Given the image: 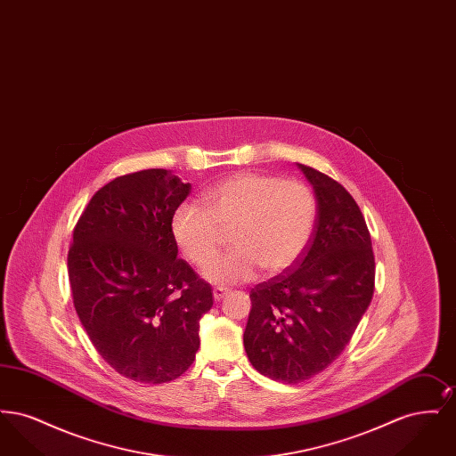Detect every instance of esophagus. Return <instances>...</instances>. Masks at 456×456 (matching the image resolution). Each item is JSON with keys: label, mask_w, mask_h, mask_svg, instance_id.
<instances>
[{"label": "esophagus", "mask_w": 456, "mask_h": 456, "mask_svg": "<svg viewBox=\"0 0 456 456\" xmlns=\"http://www.w3.org/2000/svg\"><path fill=\"white\" fill-rule=\"evenodd\" d=\"M227 294H229V292H227L225 289H222V287H216V289H214V299H216V301H222Z\"/></svg>", "instance_id": "esophagus-1"}]
</instances>
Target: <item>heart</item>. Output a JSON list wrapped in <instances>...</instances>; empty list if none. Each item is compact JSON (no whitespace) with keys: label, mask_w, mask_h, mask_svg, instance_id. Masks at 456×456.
Returning <instances> with one entry per match:
<instances>
[{"label":"heart","mask_w":456,"mask_h":456,"mask_svg":"<svg viewBox=\"0 0 456 456\" xmlns=\"http://www.w3.org/2000/svg\"><path fill=\"white\" fill-rule=\"evenodd\" d=\"M205 212L181 207L171 220V234L184 258L205 266L223 238L232 231L235 248L205 270L220 285L251 281L263 268L279 275L307 249L318 216L309 186L273 174L238 173L225 177L203 195Z\"/></svg>","instance_id":"obj_1"}]
</instances>
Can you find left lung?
<instances>
[{"mask_svg": "<svg viewBox=\"0 0 456 456\" xmlns=\"http://www.w3.org/2000/svg\"><path fill=\"white\" fill-rule=\"evenodd\" d=\"M313 186L318 216L303 256L258 283L244 348L260 374L296 385L325 370L350 342L374 292V255L366 220L347 190L297 164Z\"/></svg>", "mask_w": 456, "mask_h": 456, "instance_id": "left-lung-1", "label": "left lung"}]
</instances>
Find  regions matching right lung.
Listing matches in <instances>:
<instances>
[{"instance_id":"right-lung-1","label":"right lung","mask_w":456,"mask_h":456,"mask_svg":"<svg viewBox=\"0 0 456 456\" xmlns=\"http://www.w3.org/2000/svg\"><path fill=\"white\" fill-rule=\"evenodd\" d=\"M191 191L166 169L112 179L73 231L68 277L94 347L121 376L160 385L195 361L210 283L177 260L171 220Z\"/></svg>"}]
</instances>
